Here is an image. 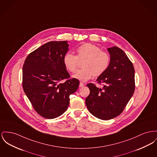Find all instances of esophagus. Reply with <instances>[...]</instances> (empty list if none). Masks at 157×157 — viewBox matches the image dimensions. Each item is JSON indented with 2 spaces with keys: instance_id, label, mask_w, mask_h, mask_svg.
I'll use <instances>...</instances> for the list:
<instances>
[{
  "instance_id": "esophagus-1",
  "label": "esophagus",
  "mask_w": 157,
  "mask_h": 157,
  "mask_svg": "<svg viewBox=\"0 0 157 157\" xmlns=\"http://www.w3.org/2000/svg\"><path fill=\"white\" fill-rule=\"evenodd\" d=\"M84 84H83V83H82V82H80V83H79V86L80 87H83V86H84Z\"/></svg>"
}]
</instances>
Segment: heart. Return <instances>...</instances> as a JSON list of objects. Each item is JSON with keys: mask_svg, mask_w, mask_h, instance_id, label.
I'll return each instance as SVG.
<instances>
[{"mask_svg": "<svg viewBox=\"0 0 157 157\" xmlns=\"http://www.w3.org/2000/svg\"><path fill=\"white\" fill-rule=\"evenodd\" d=\"M84 61L83 68L74 74V78L82 82L90 79L93 75L100 76L104 74L110 64V56L101 51L99 47L91 43H85L76 49V56L71 53H66L63 61L66 69L71 72H75L77 69L79 60Z\"/></svg>", "mask_w": 157, "mask_h": 157, "instance_id": "heart-1", "label": "heart"}]
</instances>
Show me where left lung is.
<instances>
[{"label":"left lung","instance_id":"8db88e82","mask_svg":"<svg viewBox=\"0 0 157 157\" xmlns=\"http://www.w3.org/2000/svg\"><path fill=\"white\" fill-rule=\"evenodd\" d=\"M107 50L110 64L97 79L103 86L100 88L94 83L87 84L90 93L85 100L90 112L104 120H110L123 112L135 88L134 67L126 53L117 47Z\"/></svg>","mask_w":157,"mask_h":157}]
</instances>
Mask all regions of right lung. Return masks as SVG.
I'll use <instances>...</instances> for the list:
<instances>
[{
  "mask_svg": "<svg viewBox=\"0 0 157 157\" xmlns=\"http://www.w3.org/2000/svg\"><path fill=\"white\" fill-rule=\"evenodd\" d=\"M67 41H50L27 57L22 68V86L33 108L41 116L55 119L64 113L69 95L79 81L69 79L63 59L69 50ZM63 79V83L60 82Z\"/></svg>",
  "mask_w": 157,
  "mask_h": 157,
  "instance_id": "right-lung-1",
  "label": "right lung"
}]
</instances>
